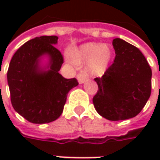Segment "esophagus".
<instances>
[{
    "label": "esophagus",
    "instance_id": "34e87169",
    "mask_svg": "<svg viewBox=\"0 0 160 160\" xmlns=\"http://www.w3.org/2000/svg\"><path fill=\"white\" fill-rule=\"evenodd\" d=\"M77 79H78V81H79V83L82 84L84 82H86V80H87V75H86V73H83V72H80L77 74Z\"/></svg>",
    "mask_w": 160,
    "mask_h": 160
}]
</instances>
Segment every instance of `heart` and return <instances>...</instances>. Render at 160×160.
<instances>
[{"instance_id":"b5f03b06","label":"heart","mask_w":160,"mask_h":160,"mask_svg":"<svg viewBox=\"0 0 160 160\" xmlns=\"http://www.w3.org/2000/svg\"><path fill=\"white\" fill-rule=\"evenodd\" d=\"M112 56L111 49L97 42H87L72 53V61L77 65L87 63L88 72L92 75L103 73Z\"/></svg>"}]
</instances>
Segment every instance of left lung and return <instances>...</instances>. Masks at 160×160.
Instances as JSON below:
<instances>
[{
    "instance_id": "obj_1",
    "label": "left lung",
    "mask_w": 160,
    "mask_h": 160,
    "mask_svg": "<svg viewBox=\"0 0 160 160\" xmlns=\"http://www.w3.org/2000/svg\"><path fill=\"white\" fill-rule=\"evenodd\" d=\"M116 57L101 78L92 98L98 114L110 121L137 116L151 95L152 69L141 50L121 38L112 42Z\"/></svg>"
}]
</instances>
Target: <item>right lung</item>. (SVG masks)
<instances>
[{"label": "right lung", "mask_w": 160, "mask_h": 160, "mask_svg": "<svg viewBox=\"0 0 160 160\" xmlns=\"http://www.w3.org/2000/svg\"><path fill=\"white\" fill-rule=\"evenodd\" d=\"M56 36L35 38L24 43L12 57L8 82L13 109L30 122L48 123L62 115L68 93L79 83L58 73L63 56L54 46ZM43 55L49 57L47 70L40 66Z\"/></svg>", "instance_id": "obj_1"}]
</instances>
